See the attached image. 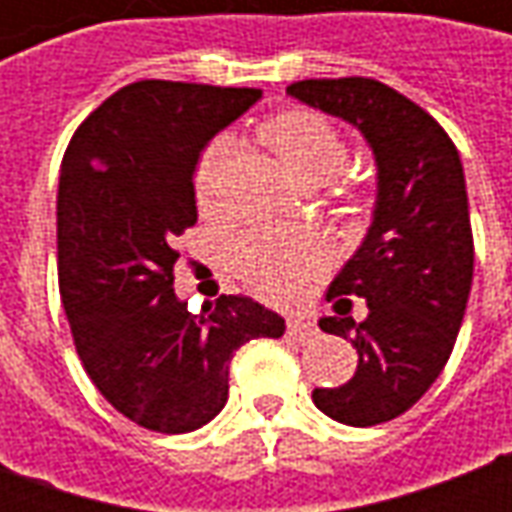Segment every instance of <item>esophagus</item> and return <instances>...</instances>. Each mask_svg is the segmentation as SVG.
<instances>
[{
    "instance_id": "1",
    "label": "esophagus",
    "mask_w": 512,
    "mask_h": 512,
    "mask_svg": "<svg viewBox=\"0 0 512 512\" xmlns=\"http://www.w3.org/2000/svg\"><path fill=\"white\" fill-rule=\"evenodd\" d=\"M288 337L299 340V343H307V340H312V337H315V323L307 321V318H290Z\"/></svg>"
}]
</instances>
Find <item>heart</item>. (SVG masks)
Listing matches in <instances>:
<instances>
[{"mask_svg":"<svg viewBox=\"0 0 512 512\" xmlns=\"http://www.w3.org/2000/svg\"><path fill=\"white\" fill-rule=\"evenodd\" d=\"M260 139L285 164L293 178L304 186L332 180L348 161L345 136L334 123L312 109H288L260 126ZM230 156V139L219 136L202 150L194 167V197L200 208L213 211L222 200L224 164ZM235 279L257 296L282 301L296 296L304 282L321 271L323 249L310 235L288 230H246L235 238L227 252Z\"/></svg>","mask_w":512,"mask_h":512,"instance_id":"1","label":"heart"}]
</instances>
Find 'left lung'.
Instances as JSON below:
<instances>
[{"label":"left lung","instance_id":"left-lung-1","mask_svg":"<svg viewBox=\"0 0 512 512\" xmlns=\"http://www.w3.org/2000/svg\"><path fill=\"white\" fill-rule=\"evenodd\" d=\"M288 93L359 128L378 164L373 224L326 293L345 318H321L323 332L354 343L359 365L348 384L312 392L326 417L370 428L428 392L461 332L474 271L463 164L422 106L376 79H304ZM340 295L368 301L365 322L339 310Z\"/></svg>","mask_w":512,"mask_h":512}]
</instances>
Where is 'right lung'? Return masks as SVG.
Here are the masks:
<instances>
[{
  "label": "right lung",
  "mask_w": 512,
  "mask_h": 512,
  "mask_svg": "<svg viewBox=\"0 0 512 512\" xmlns=\"http://www.w3.org/2000/svg\"><path fill=\"white\" fill-rule=\"evenodd\" d=\"M257 98L252 87L134 82L76 128L62 156V307L95 389L139 428H202L227 403L235 351L285 334L277 312L246 296L191 315L172 288L178 238L197 222V158Z\"/></svg>",
  "instance_id": "1"
}]
</instances>
